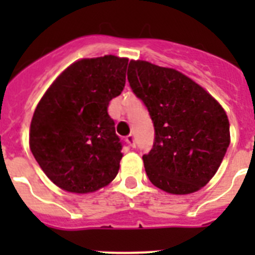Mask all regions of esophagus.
Returning a JSON list of instances; mask_svg holds the SVG:
<instances>
[{
  "label": "esophagus",
  "instance_id": "1",
  "mask_svg": "<svg viewBox=\"0 0 255 255\" xmlns=\"http://www.w3.org/2000/svg\"><path fill=\"white\" fill-rule=\"evenodd\" d=\"M126 141H128V144H129L131 148H135V145H136V141H135V136H134V135H131V134L126 136Z\"/></svg>",
  "mask_w": 255,
  "mask_h": 255
}]
</instances>
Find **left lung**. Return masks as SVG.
I'll return each mask as SVG.
<instances>
[{
	"mask_svg": "<svg viewBox=\"0 0 255 255\" xmlns=\"http://www.w3.org/2000/svg\"><path fill=\"white\" fill-rule=\"evenodd\" d=\"M128 80L154 126L153 147L143 155L150 182L171 194L203 188L229 148L224 108L190 78L147 61H130Z\"/></svg>",
	"mask_w": 255,
	"mask_h": 255,
	"instance_id": "1",
	"label": "left lung"
}]
</instances>
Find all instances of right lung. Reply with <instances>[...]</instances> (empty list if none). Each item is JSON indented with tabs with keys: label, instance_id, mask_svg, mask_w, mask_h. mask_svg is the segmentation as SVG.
Returning a JSON list of instances; mask_svg holds the SVG:
<instances>
[{
	"label": "right lung",
	"instance_id": "right-lung-1",
	"mask_svg": "<svg viewBox=\"0 0 255 255\" xmlns=\"http://www.w3.org/2000/svg\"><path fill=\"white\" fill-rule=\"evenodd\" d=\"M128 61L111 55L76 61L38 103L30 150L58 188L84 194L116 177L123 141L107 108L125 87Z\"/></svg>",
	"mask_w": 255,
	"mask_h": 255
}]
</instances>
